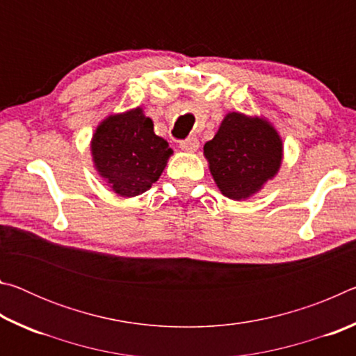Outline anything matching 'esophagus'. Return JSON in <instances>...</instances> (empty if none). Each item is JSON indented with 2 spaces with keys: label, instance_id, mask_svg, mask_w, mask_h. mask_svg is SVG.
Here are the masks:
<instances>
[{
  "label": "esophagus",
  "instance_id": "34e87169",
  "mask_svg": "<svg viewBox=\"0 0 356 356\" xmlns=\"http://www.w3.org/2000/svg\"><path fill=\"white\" fill-rule=\"evenodd\" d=\"M179 147L184 150V152H196L197 149H200V141H197V138H186V140H182L179 144Z\"/></svg>",
  "mask_w": 356,
  "mask_h": 356
}]
</instances>
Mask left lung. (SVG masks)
<instances>
[{
    "label": "left lung",
    "mask_w": 356,
    "mask_h": 356,
    "mask_svg": "<svg viewBox=\"0 0 356 356\" xmlns=\"http://www.w3.org/2000/svg\"><path fill=\"white\" fill-rule=\"evenodd\" d=\"M204 156L220 191L229 200H248L278 174L282 140L267 119L227 113Z\"/></svg>",
    "instance_id": "1"
}]
</instances>
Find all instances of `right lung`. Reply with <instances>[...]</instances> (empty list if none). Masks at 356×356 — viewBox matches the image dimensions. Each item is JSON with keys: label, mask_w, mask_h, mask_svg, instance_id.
Instances as JSON below:
<instances>
[{"label": "right lung", "mask_w": 356, "mask_h": 356, "mask_svg": "<svg viewBox=\"0 0 356 356\" xmlns=\"http://www.w3.org/2000/svg\"><path fill=\"white\" fill-rule=\"evenodd\" d=\"M91 154L108 186L119 196L134 197L159 180L172 149L155 135L152 119L138 106L102 120L92 135Z\"/></svg>", "instance_id": "right-lung-1"}]
</instances>
